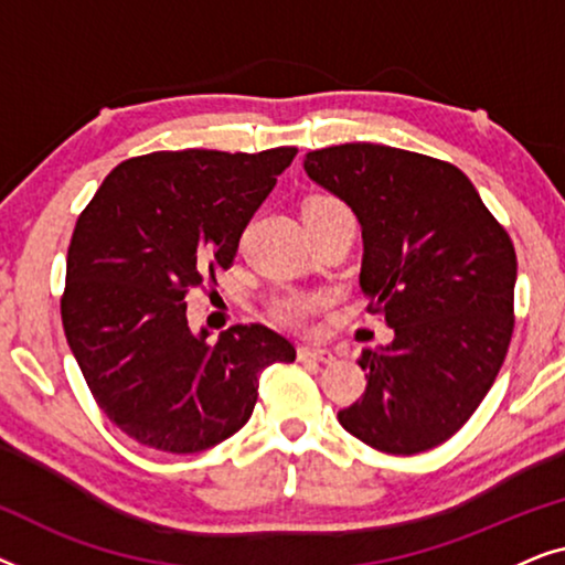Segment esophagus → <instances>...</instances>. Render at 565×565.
<instances>
[{"label": "esophagus", "mask_w": 565, "mask_h": 565, "mask_svg": "<svg viewBox=\"0 0 565 565\" xmlns=\"http://www.w3.org/2000/svg\"><path fill=\"white\" fill-rule=\"evenodd\" d=\"M298 358H300V360L323 362V365H331V362H334V354H331L329 350H321V347H300Z\"/></svg>", "instance_id": "esophagus-1"}]
</instances>
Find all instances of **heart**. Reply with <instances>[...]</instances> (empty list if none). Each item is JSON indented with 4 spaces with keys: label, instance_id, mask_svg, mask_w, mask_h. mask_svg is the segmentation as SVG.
<instances>
[{
    "label": "heart",
    "instance_id": "1",
    "mask_svg": "<svg viewBox=\"0 0 565 565\" xmlns=\"http://www.w3.org/2000/svg\"><path fill=\"white\" fill-rule=\"evenodd\" d=\"M313 211H347V207L334 198H313L306 205V213ZM329 306L327 292L313 290H282L269 300V313L277 323L288 329H306Z\"/></svg>",
    "mask_w": 565,
    "mask_h": 565
}]
</instances>
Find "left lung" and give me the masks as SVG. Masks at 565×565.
<instances>
[{
    "label": "left lung",
    "mask_w": 565,
    "mask_h": 565,
    "mask_svg": "<svg viewBox=\"0 0 565 565\" xmlns=\"http://www.w3.org/2000/svg\"><path fill=\"white\" fill-rule=\"evenodd\" d=\"M306 172L358 215L367 313L396 334L383 350H362L365 393L339 424L381 452L431 450L473 416L507 358L512 238L450 161L342 143L308 153Z\"/></svg>",
    "instance_id": "1"
}]
</instances>
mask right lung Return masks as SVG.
Segmentation results:
<instances>
[{
    "instance_id": "1",
    "label": "right lung",
    "mask_w": 565,
    "mask_h": 565,
    "mask_svg": "<svg viewBox=\"0 0 565 565\" xmlns=\"http://www.w3.org/2000/svg\"><path fill=\"white\" fill-rule=\"evenodd\" d=\"M296 153L134 157L76 218L61 323L97 406L136 443L174 455L223 443L249 422L262 370L296 360L262 323H236L207 344L184 303L234 265L246 223Z\"/></svg>"
}]
</instances>
